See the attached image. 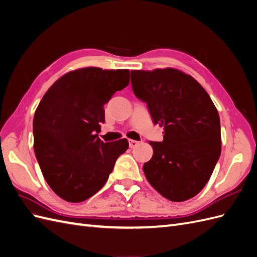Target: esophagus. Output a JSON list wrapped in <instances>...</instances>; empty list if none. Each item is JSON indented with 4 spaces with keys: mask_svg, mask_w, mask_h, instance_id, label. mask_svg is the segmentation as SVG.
<instances>
[{
    "mask_svg": "<svg viewBox=\"0 0 257 257\" xmlns=\"http://www.w3.org/2000/svg\"><path fill=\"white\" fill-rule=\"evenodd\" d=\"M128 145H130V148H135V147H137L138 145H139V142H137V141H131L128 142Z\"/></svg>",
    "mask_w": 257,
    "mask_h": 257,
    "instance_id": "esophagus-1",
    "label": "esophagus"
}]
</instances>
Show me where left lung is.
<instances>
[{
  "label": "left lung",
  "mask_w": 257,
  "mask_h": 257,
  "mask_svg": "<svg viewBox=\"0 0 257 257\" xmlns=\"http://www.w3.org/2000/svg\"><path fill=\"white\" fill-rule=\"evenodd\" d=\"M134 94L147 103L161 143L144 164L147 180L172 201L188 200L204 189L221 154L220 116L206 90L175 68L132 71Z\"/></svg>",
  "instance_id": "left-lung-1"
}]
</instances>
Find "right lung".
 <instances>
[{"mask_svg":"<svg viewBox=\"0 0 257 257\" xmlns=\"http://www.w3.org/2000/svg\"><path fill=\"white\" fill-rule=\"evenodd\" d=\"M130 82L128 69L84 67L63 75L46 92L34 114V152L51 190L80 203L103 188L127 139L100 141L104 105Z\"/></svg>","mask_w":257,"mask_h":257,"instance_id":"right-lung-1","label":"right lung"}]
</instances>
